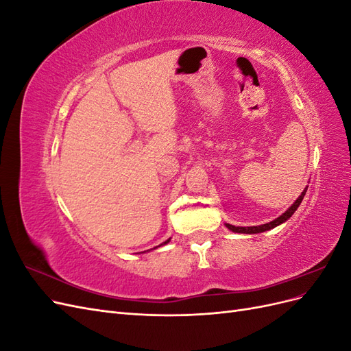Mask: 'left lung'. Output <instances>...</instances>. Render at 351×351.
Segmentation results:
<instances>
[{"instance_id":"1","label":"left lung","mask_w":351,"mask_h":351,"mask_svg":"<svg viewBox=\"0 0 351 351\" xmlns=\"http://www.w3.org/2000/svg\"><path fill=\"white\" fill-rule=\"evenodd\" d=\"M306 190H307V189L303 190L302 195L299 196V199H297V200L294 202V204H293L289 209H287L281 217H278L277 219H274V221L268 222V224L258 226V227H236V226H231V224H226V226H227L228 230L234 231V232H243V234H258V232H263V231H268V230H271V228H275L277 226L282 224V222H285L287 219H289V218L294 214L295 209L300 206L302 200H303V197H304V195H306Z\"/></svg>"}]
</instances>
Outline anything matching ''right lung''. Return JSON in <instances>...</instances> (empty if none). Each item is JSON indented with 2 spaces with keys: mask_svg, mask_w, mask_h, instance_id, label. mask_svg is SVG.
<instances>
[{
  "mask_svg": "<svg viewBox=\"0 0 351 351\" xmlns=\"http://www.w3.org/2000/svg\"><path fill=\"white\" fill-rule=\"evenodd\" d=\"M168 241H169V239H168V240H167V241H164V243H162V244H167V243H168Z\"/></svg>",
  "mask_w": 351,
  "mask_h": 351,
  "instance_id": "1",
  "label": "right lung"
}]
</instances>
